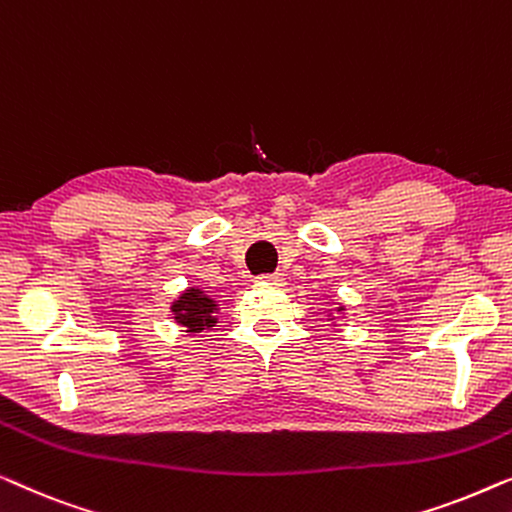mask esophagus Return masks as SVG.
Returning <instances> with one entry per match:
<instances>
[{
  "label": "esophagus",
  "instance_id": "esophagus-1",
  "mask_svg": "<svg viewBox=\"0 0 512 512\" xmlns=\"http://www.w3.org/2000/svg\"><path fill=\"white\" fill-rule=\"evenodd\" d=\"M259 280L271 285H283V276H280V273H264V276H259Z\"/></svg>",
  "mask_w": 512,
  "mask_h": 512
}]
</instances>
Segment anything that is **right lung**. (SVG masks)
Wrapping results in <instances>:
<instances>
[{
    "label": "right lung",
    "mask_w": 512,
    "mask_h": 512,
    "mask_svg": "<svg viewBox=\"0 0 512 512\" xmlns=\"http://www.w3.org/2000/svg\"><path fill=\"white\" fill-rule=\"evenodd\" d=\"M215 311H218V304L211 297H206L204 292L197 290V287L185 290L174 301V306H171V313H174L178 325H183L190 334H199L201 329L215 327V322H218Z\"/></svg>",
    "instance_id": "1"
}]
</instances>
